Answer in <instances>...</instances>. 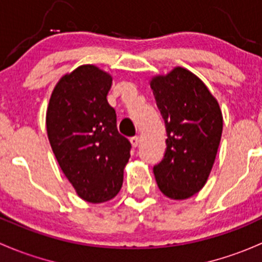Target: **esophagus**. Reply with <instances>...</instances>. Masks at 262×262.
<instances>
[{"mask_svg":"<svg viewBox=\"0 0 262 262\" xmlns=\"http://www.w3.org/2000/svg\"><path fill=\"white\" fill-rule=\"evenodd\" d=\"M139 142H140V139H139L138 136L132 137V138H130V143H132V145H133V147H138Z\"/></svg>","mask_w":262,"mask_h":262,"instance_id":"obj_1","label":"esophagus"}]
</instances>
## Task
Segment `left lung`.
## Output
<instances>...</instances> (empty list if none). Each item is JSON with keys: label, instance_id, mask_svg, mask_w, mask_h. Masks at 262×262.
I'll use <instances>...</instances> for the list:
<instances>
[{"label": "left lung", "instance_id": "left-lung-1", "mask_svg": "<svg viewBox=\"0 0 262 262\" xmlns=\"http://www.w3.org/2000/svg\"><path fill=\"white\" fill-rule=\"evenodd\" d=\"M166 124L167 149L153 167L164 196L186 200L200 192L210 176L222 134V113L203 81L183 68L150 81Z\"/></svg>", "mask_w": 262, "mask_h": 262}]
</instances>
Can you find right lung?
I'll use <instances>...</instances> for the list:
<instances>
[{
    "label": "right lung",
    "mask_w": 262,
    "mask_h": 262,
    "mask_svg": "<svg viewBox=\"0 0 262 262\" xmlns=\"http://www.w3.org/2000/svg\"><path fill=\"white\" fill-rule=\"evenodd\" d=\"M112 76L94 65H81L62 76L52 92L46 129L59 166L76 193L90 203L118 194L132 144L117 128L106 100Z\"/></svg>",
    "instance_id": "right-lung-1"
}]
</instances>
